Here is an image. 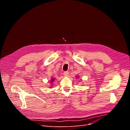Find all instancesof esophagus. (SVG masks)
<instances>
[{
	"instance_id": "obj_1",
	"label": "esophagus",
	"mask_w": 130,
	"mask_h": 130,
	"mask_svg": "<svg viewBox=\"0 0 130 130\" xmlns=\"http://www.w3.org/2000/svg\"><path fill=\"white\" fill-rule=\"evenodd\" d=\"M63 75L65 77H67L69 75V73L68 71H64L63 72Z\"/></svg>"
}]
</instances>
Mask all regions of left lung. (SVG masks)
Segmentation results:
<instances>
[{"mask_svg":"<svg viewBox=\"0 0 130 130\" xmlns=\"http://www.w3.org/2000/svg\"><path fill=\"white\" fill-rule=\"evenodd\" d=\"M77 78H78V76H77Z\"/></svg>","mask_w":130,"mask_h":130,"instance_id":"8db88e82","label":"left lung"}]
</instances>
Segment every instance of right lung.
<instances>
[{"label":"right lung","mask_w":130,"mask_h":130,"mask_svg":"<svg viewBox=\"0 0 130 130\" xmlns=\"http://www.w3.org/2000/svg\"><path fill=\"white\" fill-rule=\"evenodd\" d=\"M54 79H55V78H52L51 79V80L50 81V83H51V84L52 85V83L53 82V81H54ZM50 87H52V86H50Z\"/></svg>","instance_id":"obj_1"}]
</instances>
